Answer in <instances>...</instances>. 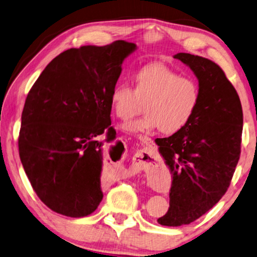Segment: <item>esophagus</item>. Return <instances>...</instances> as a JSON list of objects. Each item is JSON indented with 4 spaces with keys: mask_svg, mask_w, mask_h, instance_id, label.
I'll list each match as a JSON object with an SVG mask.
<instances>
[{
    "mask_svg": "<svg viewBox=\"0 0 257 257\" xmlns=\"http://www.w3.org/2000/svg\"><path fill=\"white\" fill-rule=\"evenodd\" d=\"M139 140H140V142L142 143L143 146H149L152 143L151 139L148 138V137H140V138H139Z\"/></svg>",
    "mask_w": 257,
    "mask_h": 257,
    "instance_id": "esophagus-1",
    "label": "esophagus"
}]
</instances>
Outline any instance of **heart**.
Segmentation results:
<instances>
[{"label":"heart","instance_id":"b5f03b06","mask_svg":"<svg viewBox=\"0 0 257 257\" xmlns=\"http://www.w3.org/2000/svg\"><path fill=\"white\" fill-rule=\"evenodd\" d=\"M146 101L142 117L123 125L125 131L145 133L160 128L174 134L190 123L200 102V89L194 80L169 67L154 64L136 74V89L128 81H120L110 91V105L117 117L127 118Z\"/></svg>","mask_w":257,"mask_h":257}]
</instances>
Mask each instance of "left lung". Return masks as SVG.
I'll return each instance as SVG.
<instances>
[{
    "mask_svg": "<svg viewBox=\"0 0 257 257\" xmlns=\"http://www.w3.org/2000/svg\"><path fill=\"white\" fill-rule=\"evenodd\" d=\"M199 80L200 102L185 127L158 139L160 156L173 181L163 226L190 224L213 208L227 192L240 156L242 109L221 67L208 58L178 53Z\"/></svg>",
    "mask_w": 257,
    "mask_h": 257,
    "instance_id": "left-lung-1",
    "label": "left lung"
}]
</instances>
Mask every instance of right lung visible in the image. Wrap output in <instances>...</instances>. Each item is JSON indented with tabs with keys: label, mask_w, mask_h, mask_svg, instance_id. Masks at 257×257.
<instances>
[{
	"label": "right lung",
	"mask_w": 257,
	"mask_h": 257,
	"mask_svg": "<svg viewBox=\"0 0 257 257\" xmlns=\"http://www.w3.org/2000/svg\"><path fill=\"white\" fill-rule=\"evenodd\" d=\"M136 49L124 40L70 48L45 67L30 89L19 156L36 194L54 212L81 218L101 202L103 145L116 139L110 91Z\"/></svg>",
	"instance_id": "obj_1"
}]
</instances>
